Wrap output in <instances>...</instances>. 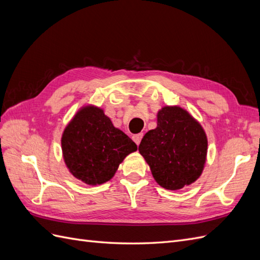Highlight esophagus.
Segmentation results:
<instances>
[{"label":"esophagus","instance_id":"34e87169","mask_svg":"<svg viewBox=\"0 0 260 260\" xmlns=\"http://www.w3.org/2000/svg\"><path fill=\"white\" fill-rule=\"evenodd\" d=\"M142 138H143V133H138V135H133V136H132V140L135 141L137 145L140 144V142H141V140H142Z\"/></svg>","mask_w":260,"mask_h":260}]
</instances>
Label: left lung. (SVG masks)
<instances>
[{"mask_svg":"<svg viewBox=\"0 0 260 260\" xmlns=\"http://www.w3.org/2000/svg\"><path fill=\"white\" fill-rule=\"evenodd\" d=\"M156 182L179 190L198 180L207 154L202 125L184 109L166 106L157 115V128L149 130L139 145Z\"/></svg>","mask_w":260,"mask_h":260,"instance_id":"8db88e82","label":"left lung"}]
</instances>
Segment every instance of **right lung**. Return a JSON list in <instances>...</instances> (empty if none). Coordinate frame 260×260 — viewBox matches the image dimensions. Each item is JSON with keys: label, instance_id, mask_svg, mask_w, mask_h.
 <instances>
[{"label": "right lung", "instance_id": "obj_1", "mask_svg": "<svg viewBox=\"0 0 260 260\" xmlns=\"http://www.w3.org/2000/svg\"><path fill=\"white\" fill-rule=\"evenodd\" d=\"M137 148L101 108L93 106L78 112L61 137L66 166L73 176L90 185L111 180L124 157Z\"/></svg>", "mask_w": 260, "mask_h": 260}]
</instances>
